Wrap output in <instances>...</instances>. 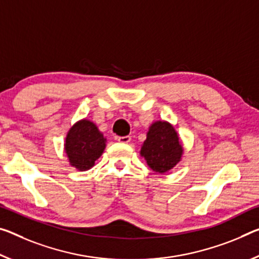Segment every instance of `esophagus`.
<instances>
[{
    "label": "esophagus",
    "mask_w": 259,
    "mask_h": 259,
    "mask_svg": "<svg viewBox=\"0 0 259 259\" xmlns=\"http://www.w3.org/2000/svg\"><path fill=\"white\" fill-rule=\"evenodd\" d=\"M118 143H123V144H128V143L131 141L130 136H123V137H116L115 138Z\"/></svg>",
    "instance_id": "1"
}]
</instances>
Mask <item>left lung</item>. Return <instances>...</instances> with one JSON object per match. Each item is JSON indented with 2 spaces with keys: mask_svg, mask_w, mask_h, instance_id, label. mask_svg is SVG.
<instances>
[{
  "mask_svg": "<svg viewBox=\"0 0 259 259\" xmlns=\"http://www.w3.org/2000/svg\"><path fill=\"white\" fill-rule=\"evenodd\" d=\"M183 154V147L174 126L166 121L152 123L141 155L155 173H166L178 165Z\"/></svg>",
  "mask_w": 259,
  "mask_h": 259,
  "instance_id": "obj_1",
  "label": "left lung"
}]
</instances>
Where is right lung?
<instances>
[{"instance_id": "right-lung-1", "label": "right lung", "mask_w": 259, "mask_h": 259, "mask_svg": "<svg viewBox=\"0 0 259 259\" xmlns=\"http://www.w3.org/2000/svg\"><path fill=\"white\" fill-rule=\"evenodd\" d=\"M106 147V138L93 122L80 120L73 124L65 137L64 150L70 165L78 170L94 166Z\"/></svg>"}]
</instances>
